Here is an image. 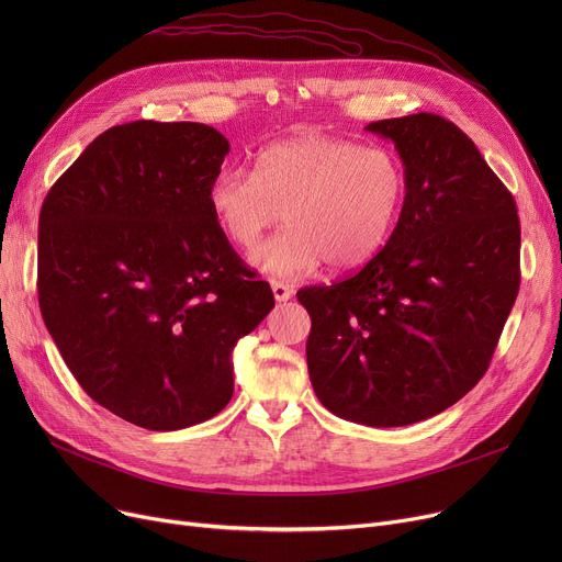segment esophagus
<instances>
[{
	"label": "esophagus",
	"mask_w": 562,
	"mask_h": 562,
	"mask_svg": "<svg viewBox=\"0 0 562 562\" xmlns=\"http://www.w3.org/2000/svg\"><path fill=\"white\" fill-rule=\"evenodd\" d=\"M271 289H273V296L278 303H286L291 299V286L284 284V282H271Z\"/></svg>",
	"instance_id": "34e87169"
}]
</instances>
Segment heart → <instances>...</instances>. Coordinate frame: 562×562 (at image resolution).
Listing matches in <instances>:
<instances>
[{
  "mask_svg": "<svg viewBox=\"0 0 562 562\" xmlns=\"http://www.w3.org/2000/svg\"><path fill=\"white\" fill-rule=\"evenodd\" d=\"M401 159L380 145L301 134L261 147L255 168L223 166L206 204L239 248H255L282 216L284 232L252 255L259 271L296 280L328 261L356 271L380 252L405 202Z\"/></svg>",
  "mask_w": 562,
  "mask_h": 562,
  "instance_id": "1",
  "label": "heart"
}]
</instances>
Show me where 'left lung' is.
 Listing matches in <instances>:
<instances>
[{
  "mask_svg": "<svg viewBox=\"0 0 562 562\" xmlns=\"http://www.w3.org/2000/svg\"><path fill=\"white\" fill-rule=\"evenodd\" d=\"M405 166L398 223L375 257L296 296L307 369L333 415L407 426L458 403L490 367L519 293L515 198L460 127L435 113L367 125Z\"/></svg>",
  "mask_w": 562,
  "mask_h": 562,
  "instance_id": "left-lung-1",
  "label": "left lung"
}]
</instances>
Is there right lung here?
I'll list each match as a JSON object with an SVG mask.
<instances>
[{"instance_id": "1", "label": "right lung", "mask_w": 562, "mask_h": 562, "mask_svg": "<svg viewBox=\"0 0 562 562\" xmlns=\"http://www.w3.org/2000/svg\"><path fill=\"white\" fill-rule=\"evenodd\" d=\"M229 153L202 123L100 134L38 218V303L81 390L147 430L212 419L232 350L276 305L216 223L206 187Z\"/></svg>"}]
</instances>
